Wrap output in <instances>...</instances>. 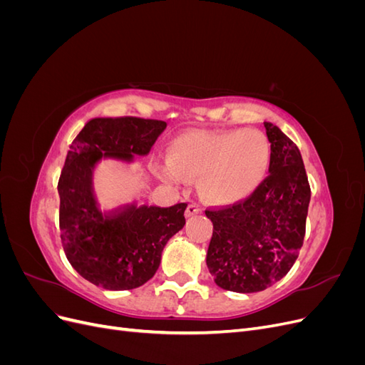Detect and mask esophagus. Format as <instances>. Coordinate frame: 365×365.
Returning <instances> with one entry per match:
<instances>
[{"mask_svg":"<svg viewBox=\"0 0 365 365\" xmlns=\"http://www.w3.org/2000/svg\"><path fill=\"white\" fill-rule=\"evenodd\" d=\"M201 213H202V208L200 205H196V204H190L189 207H187V210H185V216L187 217H192V216L201 215Z\"/></svg>","mask_w":365,"mask_h":365,"instance_id":"esophagus-1","label":"esophagus"}]
</instances>
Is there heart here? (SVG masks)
Masks as SVG:
<instances>
[{
  "label": "heart",
  "mask_w": 365,
  "mask_h": 365,
  "mask_svg": "<svg viewBox=\"0 0 365 365\" xmlns=\"http://www.w3.org/2000/svg\"><path fill=\"white\" fill-rule=\"evenodd\" d=\"M169 161L157 168L161 180L176 184L182 175L197 176L205 201L235 205L254 195L267 180L271 145L257 129L185 130L169 146Z\"/></svg>",
  "instance_id": "b5f03b06"
}]
</instances>
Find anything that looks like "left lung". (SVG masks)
<instances>
[{
    "label": "left lung",
    "mask_w": 365,
    "mask_h": 365,
    "mask_svg": "<svg viewBox=\"0 0 365 365\" xmlns=\"http://www.w3.org/2000/svg\"><path fill=\"white\" fill-rule=\"evenodd\" d=\"M271 143L269 175L245 202L207 210L213 236L207 267L219 288L251 294L289 272L303 247L311 202L302 153L280 128L263 121Z\"/></svg>",
    "instance_id": "8db88e82"
}]
</instances>
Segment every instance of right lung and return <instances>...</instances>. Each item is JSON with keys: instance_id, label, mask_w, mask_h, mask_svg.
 I'll use <instances>...</instances> for the list:
<instances>
[{"instance_id": "right-lung-1", "label": "right lung", "mask_w": 365, "mask_h": 365, "mask_svg": "<svg viewBox=\"0 0 365 365\" xmlns=\"http://www.w3.org/2000/svg\"><path fill=\"white\" fill-rule=\"evenodd\" d=\"M165 126L152 118L96 117L67 152L58 182L62 247L71 267L103 289H134L150 280L165 244L185 224L187 204L161 208L132 202L106 212L94 192L98 163L132 164L149 155Z\"/></svg>"}]
</instances>
